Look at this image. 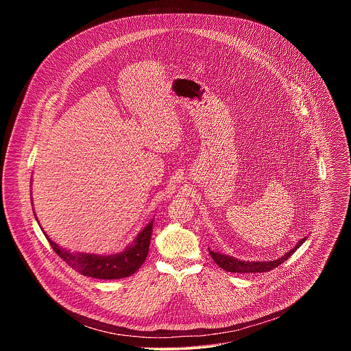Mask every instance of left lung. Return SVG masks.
<instances>
[{"label": "left lung", "mask_w": 351, "mask_h": 351, "mask_svg": "<svg viewBox=\"0 0 351 351\" xmlns=\"http://www.w3.org/2000/svg\"><path fill=\"white\" fill-rule=\"evenodd\" d=\"M306 240H307V237L302 239L290 250V252H287L285 256H282L280 258L274 260V261H240V260H237L234 257H229L226 254L213 252V250H210V254H211V258L217 263V265L221 267L222 269L228 271V272H237V274L268 272V271L276 268L278 265H280L282 263H285L290 256H293V253L295 252V250L300 245H302Z\"/></svg>", "instance_id": "left-lung-1"}]
</instances>
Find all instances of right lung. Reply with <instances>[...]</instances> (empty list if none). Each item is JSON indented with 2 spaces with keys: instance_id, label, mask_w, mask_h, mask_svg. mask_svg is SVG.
Wrapping results in <instances>:
<instances>
[{
  "instance_id": "right-lung-1",
  "label": "right lung",
  "mask_w": 351,
  "mask_h": 351,
  "mask_svg": "<svg viewBox=\"0 0 351 351\" xmlns=\"http://www.w3.org/2000/svg\"><path fill=\"white\" fill-rule=\"evenodd\" d=\"M153 222L154 219L136 236L133 243L128 245L123 252L110 256L72 253L71 250L62 248L54 243L45 234V232L44 234L54 252L79 274L97 279H121L133 275L145 261L153 233Z\"/></svg>"
}]
</instances>
